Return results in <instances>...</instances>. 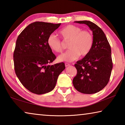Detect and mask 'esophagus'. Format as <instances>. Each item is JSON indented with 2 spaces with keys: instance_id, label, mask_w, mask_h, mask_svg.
<instances>
[{
  "instance_id": "esophagus-1",
  "label": "esophagus",
  "mask_w": 125,
  "mask_h": 125,
  "mask_svg": "<svg viewBox=\"0 0 125 125\" xmlns=\"http://www.w3.org/2000/svg\"><path fill=\"white\" fill-rule=\"evenodd\" d=\"M69 65H70V64H69V63H65V67H68V66H69Z\"/></svg>"
}]
</instances>
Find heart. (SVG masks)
<instances>
[{
    "label": "heart",
    "mask_w": 125,
    "mask_h": 125,
    "mask_svg": "<svg viewBox=\"0 0 125 125\" xmlns=\"http://www.w3.org/2000/svg\"><path fill=\"white\" fill-rule=\"evenodd\" d=\"M60 33L64 41H69L68 48H70L58 56V60L61 62H72L79 57L80 54L85 56L92 49L94 39L90 32L82 30L80 27L73 25H68L60 31ZM47 43L53 51L60 53L63 47L61 40L54 34L50 35Z\"/></svg>",
    "instance_id": "heart-1"
}]
</instances>
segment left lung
Segmentation results:
<instances>
[{
	"label": "left lung",
	"mask_w": 125,
	"mask_h": 125,
	"mask_svg": "<svg viewBox=\"0 0 125 125\" xmlns=\"http://www.w3.org/2000/svg\"><path fill=\"white\" fill-rule=\"evenodd\" d=\"M87 25L93 32L94 43L89 53L77 62V75L73 78L75 89L83 94L98 93L107 85L113 69L111 50L104 32L90 21H74Z\"/></svg>",
	"instance_id": "obj_1"
}]
</instances>
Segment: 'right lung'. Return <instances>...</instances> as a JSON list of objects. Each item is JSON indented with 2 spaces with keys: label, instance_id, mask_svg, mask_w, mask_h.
<instances>
[{
  "label": "right lung",
  "instance_id": "right-lung-1",
  "mask_svg": "<svg viewBox=\"0 0 125 125\" xmlns=\"http://www.w3.org/2000/svg\"><path fill=\"white\" fill-rule=\"evenodd\" d=\"M61 24L33 22L17 39L13 56L15 71L24 87L34 94L52 91L65 68L63 62L49 64L56 57L47 45V40Z\"/></svg>",
  "mask_w": 125,
  "mask_h": 125
}]
</instances>
